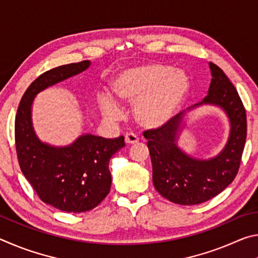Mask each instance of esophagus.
I'll list each match as a JSON object with an SVG mask.
<instances>
[{"label": "esophagus", "mask_w": 258, "mask_h": 258, "mask_svg": "<svg viewBox=\"0 0 258 258\" xmlns=\"http://www.w3.org/2000/svg\"><path fill=\"white\" fill-rule=\"evenodd\" d=\"M139 142V138L133 133H126L125 135V143L126 145H135Z\"/></svg>", "instance_id": "1"}]
</instances>
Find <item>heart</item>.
Instances as JSON below:
<instances>
[{"mask_svg":"<svg viewBox=\"0 0 258 258\" xmlns=\"http://www.w3.org/2000/svg\"><path fill=\"white\" fill-rule=\"evenodd\" d=\"M110 95L99 103L108 119L118 120L124 104H134L138 123L146 128H159L169 123L184 107L191 92V78L184 69L148 62L125 68L110 81Z\"/></svg>","mask_w":258,"mask_h":258,"instance_id":"obj_1","label":"heart"}]
</instances>
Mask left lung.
I'll list each match as a JSON object with an SVG mask.
<instances>
[{"label":"left lung","mask_w":258,"mask_h":258,"mask_svg":"<svg viewBox=\"0 0 258 258\" xmlns=\"http://www.w3.org/2000/svg\"><path fill=\"white\" fill-rule=\"evenodd\" d=\"M212 81L208 93L191 111L204 106L221 109L229 120V135L222 150L209 158H197L178 146L189 113L177 116L157 130L146 131L156 190L178 205H198L221 194L237 175L247 137L246 110L239 94L220 67L208 63ZM190 111V112H191Z\"/></svg>","instance_id":"8db88e82"}]
</instances>
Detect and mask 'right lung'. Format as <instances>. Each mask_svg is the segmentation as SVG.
I'll return each mask as SVG.
<instances>
[{
    "mask_svg": "<svg viewBox=\"0 0 258 258\" xmlns=\"http://www.w3.org/2000/svg\"><path fill=\"white\" fill-rule=\"evenodd\" d=\"M91 61L47 71L26 90L16 116V149L21 172L42 202L62 212L83 213L97 207L111 186L109 161L125 147L124 137L106 139L82 134L67 146L42 141L35 132L32 111L38 93L85 72Z\"/></svg>",
    "mask_w": 258,
    "mask_h": 258,
    "instance_id": "obj_1",
    "label": "right lung"
}]
</instances>
